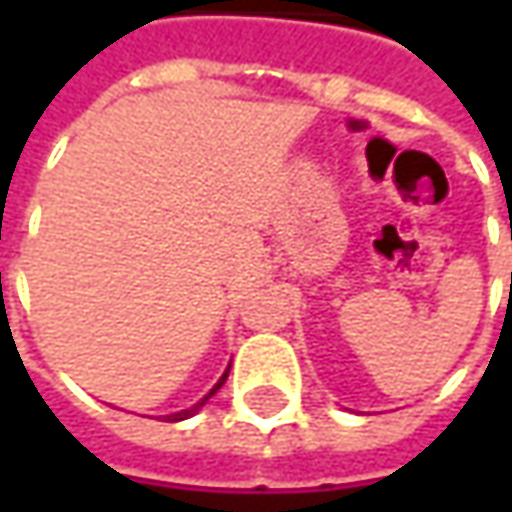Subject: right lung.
<instances>
[{
  "label": "right lung",
  "instance_id": "right-lung-1",
  "mask_svg": "<svg viewBox=\"0 0 512 512\" xmlns=\"http://www.w3.org/2000/svg\"><path fill=\"white\" fill-rule=\"evenodd\" d=\"M225 379H227V370H225V376H222L219 382L213 384V390L207 393L202 402H196V404H193V407H187V410H179V413H173V416H168V422H182V419H190L193 413H199V410H202V407H205V404H207V399H210V396H213V393H216V390H219L222 384H225Z\"/></svg>",
  "mask_w": 512,
  "mask_h": 512
}]
</instances>
